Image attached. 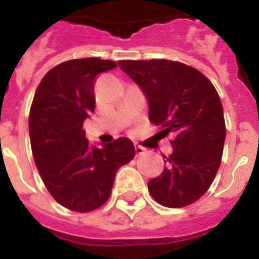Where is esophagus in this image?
Instances as JSON below:
<instances>
[{
  "instance_id": "34e87169",
  "label": "esophagus",
  "mask_w": 259,
  "mask_h": 259,
  "mask_svg": "<svg viewBox=\"0 0 259 259\" xmlns=\"http://www.w3.org/2000/svg\"><path fill=\"white\" fill-rule=\"evenodd\" d=\"M135 152H136L137 155H141V154H144V153H145V149H144L143 146L136 145V146H135Z\"/></svg>"
}]
</instances>
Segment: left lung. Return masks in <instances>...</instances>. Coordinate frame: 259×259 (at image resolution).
<instances>
[{
  "mask_svg": "<svg viewBox=\"0 0 259 259\" xmlns=\"http://www.w3.org/2000/svg\"><path fill=\"white\" fill-rule=\"evenodd\" d=\"M118 65L143 89L150 122L161 125L164 136H175L163 172L148 183L149 193L166 207L188 206L206 193L221 166L226 123L218 92L205 75L180 62Z\"/></svg>",
  "mask_w": 259,
  "mask_h": 259,
  "instance_id": "8db88e82",
  "label": "left lung"
}]
</instances>
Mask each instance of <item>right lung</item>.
Listing matches in <instances>:
<instances>
[{"instance_id":"1","label":"right lung","mask_w":259,"mask_h":259,"mask_svg":"<svg viewBox=\"0 0 259 259\" xmlns=\"http://www.w3.org/2000/svg\"><path fill=\"white\" fill-rule=\"evenodd\" d=\"M116 67L109 59H71L53 67L36 89L28 125L35 164L53 198L72 211L88 212L110 197L119 167L135 146L120 137L91 145L83 123L95 111V80Z\"/></svg>"}]
</instances>
